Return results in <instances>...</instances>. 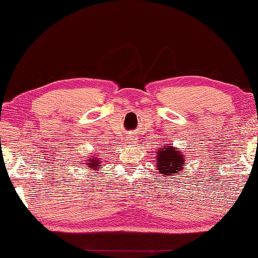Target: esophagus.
I'll return each mask as SVG.
<instances>
[{"mask_svg": "<svg viewBox=\"0 0 258 258\" xmlns=\"http://www.w3.org/2000/svg\"><path fill=\"white\" fill-rule=\"evenodd\" d=\"M137 142H138V138L130 137V143H132V145H137Z\"/></svg>", "mask_w": 258, "mask_h": 258, "instance_id": "esophagus-1", "label": "esophagus"}]
</instances>
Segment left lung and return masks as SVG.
Masks as SVG:
<instances>
[{"mask_svg": "<svg viewBox=\"0 0 258 258\" xmlns=\"http://www.w3.org/2000/svg\"><path fill=\"white\" fill-rule=\"evenodd\" d=\"M156 168L159 174L169 177L177 176L185 166V155L182 150L173 147V145H165L161 148H157L156 151Z\"/></svg>", "mask_w": 258, "mask_h": 258, "instance_id": "obj_1", "label": "left lung"}]
</instances>
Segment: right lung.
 <instances>
[{"instance_id": "obj_1", "label": "right lung", "mask_w": 258, "mask_h": 258, "mask_svg": "<svg viewBox=\"0 0 258 258\" xmlns=\"http://www.w3.org/2000/svg\"><path fill=\"white\" fill-rule=\"evenodd\" d=\"M85 165H87V167L90 169H93V171H95V173H97L101 169V166L103 164H102V159L100 158V156L94 155L92 157H90V158H87Z\"/></svg>"}]
</instances>
